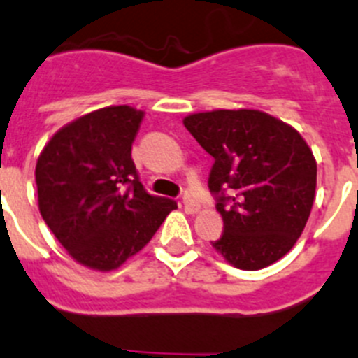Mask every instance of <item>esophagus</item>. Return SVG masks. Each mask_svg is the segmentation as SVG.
I'll use <instances>...</instances> for the list:
<instances>
[{"instance_id":"obj_1","label":"esophagus","mask_w":358,"mask_h":358,"mask_svg":"<svg viewBox=\"0 0 358 358\" xmlns=\"http://www.w3.org/2000/svg\"><path fill=\"white\" fill-rule=\"evenodd\" d=\"M183 208H185V212L189 213H198L199 210H201V205H199L194 198L185 196V198H183Z\"/></svg>"}]
</instances>
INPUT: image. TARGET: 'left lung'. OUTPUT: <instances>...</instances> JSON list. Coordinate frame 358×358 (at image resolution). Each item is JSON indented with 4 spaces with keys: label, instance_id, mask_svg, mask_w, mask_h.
Segmentation results:
<instances>
[{
    "label": "left lung",
    "instance_id": "left-lung-1",
    "mask_svg": "<svg viewBox=\"0 0 358 358\" xmlns=\"http://www.w3.org/2000/svg\"><path fill=\"white\" fill-rule=\"evenodd\" d=\"M183 125L215 160L208 187L224 231L213 249L240 270L288 255L316 192V159L299 130L258 109L194 113Z\"/></svg>",
    "mask_w": 358,
    "mask_h": 358
}]
</instances>
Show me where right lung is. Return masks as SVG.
I'll list each match as a JSON object with an SVG mask.
<instances>
[{"instance_id":"obj_1","label":"right lung","mask_w":358,"mask_h":358,"mask_svg":"<svg viewBox=\"0 0 358 358\" xmlns=\"http://www.w3.org/2000/svg\"><path fill=\"white\" fill-rule=\"evenodd\" d=\"M145 111L96 109L58 130L35 168L38 210L79 265L111 272L152 240L176 203L148 194L130 157Z\"/></svg>"}]
</instances>
